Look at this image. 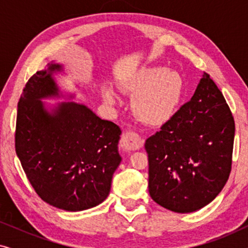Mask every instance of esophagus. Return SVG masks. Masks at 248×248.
Instances as JSON below:
<instances>
[{
    "instance_id": "1",
    "label": "esophagus",
    "mask_w": 248,
    "mask_h": 248,
    "mask_svg": "<svg viewBox=\"0 0 248 248\" xmlns=\"http://www.w3.org/2000/svg\"><path fill=\"white\" fill-rule=\"evenodd\" d=\"M122 142H123V148L128 151L139 150L143 145V139L138 133L131 131L125 132L123 137H122Z\"/></svg>"
}]
</instances>
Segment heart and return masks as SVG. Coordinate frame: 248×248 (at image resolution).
Wrapping results in <instances>:
<instances>
[{
  "label": "heart",
  "instance_id": "1",
  "mask_svg": "<svg viewBox=\"0 0 248 248\" xmlns=\"http://www.w3.org/2000/svg\"><path fill=\"white\" fill-rule=\"evenodd\" d=\"M120 87L133 97L132 109L139 120L149 125H161L174 116L184 93V80L177 71L145 66L122 80ZM101 96L108 106L118 104L117 93L110 87H101Z\"/></svg>",
  "mask_w": 248,
  "mask_h": 248
}]
</instances>
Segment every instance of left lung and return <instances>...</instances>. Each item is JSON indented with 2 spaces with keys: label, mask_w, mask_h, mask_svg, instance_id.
Wrapping results in <instances>:
<instances>
[{
  "label": "left lung",
  "mask_w": 248,
  "mask_h": 248,
  "mask_svg": "<svg viewBox=\"0 0 248 248\" xmlns=\"http://www.w3.org/2000/svg\"><path fill=\"white\" fill-rule=\"evenodd\" d=\"M233 138L232 111L204 72L191 100L145 141L151 199L177 213L211 203L228 181Z\"/></svg>",
  "instance_id": "obj_1"
}]
</instances>
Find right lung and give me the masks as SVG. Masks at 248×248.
Instances as JSON below:
<instances>
[{
  "mask_svg": "<svg viewBox=\"0 0 248 248\" xmlns=\"http://www.w3.org/2000/svg\"><path fill=\"white\" fill-rule=\"evenodd\" d=\"M63 64L49 63L27 82L18 104L16 152L40 199L65 211H82L107 199L111 178L122 161V131L76 101L70 100L55 74Z\"/></svg>",
  "mask_w": 248,
  "mask_h": 248,
  "instance_id": "obj_1",
  "label": "right lung"
}]
</instances>
